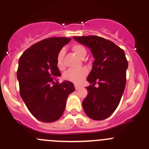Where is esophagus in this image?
<instances>
[{"mask_svg": "<svg viewBox=\"0 0 149 149\" xmlns=\"http://www.w3.org/2000/svg\"><path fill=\"white\" fill-rule=\"evenodd\" d=\"M74 88H75L76 90H79V89H80V86H77V85H75V86H74Z\"/></svg>", "mask_w": 149, "mask_h": 149, "instance_id": "1", "label": "esophagus"}]
</instances>
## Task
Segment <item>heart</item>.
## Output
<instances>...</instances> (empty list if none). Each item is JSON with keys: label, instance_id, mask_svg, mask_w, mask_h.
<instances>
[{"label": "heart", "instance_id": "b5f03b06", "mask_svg": "<svg viewBox=\"0 0 149 149\" xmlns=\"http://www.w3.org/2000/svg\"><path fill=\"white\" fill-rule=\"evenodd\" d=\"M72 49L74 52V54L81 58H84L86 55V48H84V46H83L82 45H73ZM63 56H64V51L60 50L56 56V65L60 69H63L64 68ZM86 74H87V70L84 68H80V69H69L64 73L63 78L74 84H79L84 80Z\"/></svg>", "mask_w": 149, "mask_h": 149}]
</instances>
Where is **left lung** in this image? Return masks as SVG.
Listing matches in <instances>:
<instances>
[{
	"mask_svg": "<svg viewBox=\"0 0 149 149\" xmlns=\"http://www.w3.org/2000/svg\"><path fill=\"white\" fill-rule=\"evenodd\" d=\"M90 48L95 60L87 77L92 85L82 102L84 112L94 120L108 118L116 110L126 84L127 60L125 51L113 42L97 36H73ZM96 83L98 88H95Z\"/></svg>",
	"mask_w": 149,
	"mask_h": 149,
	"instance_id": "obj_1",
	"label": "left lung"
}]
</instances>
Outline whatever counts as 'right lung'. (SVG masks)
Instances as JSON below:
<instances>
[{"instance_id": "1", "label": "right lung", "mask_w": 149, "mask_h": 149, "mask_svg": "<svg viewBox=\"0 0 149 149\" xmlns=\"http://www.w3.org/2000/svg\"><path fill=\"white\" fill-rule=\"evenodd\" d=\"M72 39L50 37L27 48L18 61L17 78L21 97L38 120L53 122L64 113L68 95L74 91L72 82L59 83L61 75L56 56Z\"/></svg>"}]
</instances>
